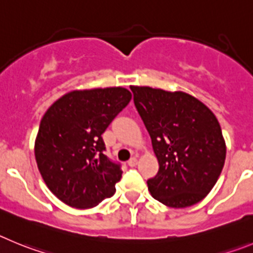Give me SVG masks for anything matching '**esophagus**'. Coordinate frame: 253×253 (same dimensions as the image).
<instances>
[{"instance_id": "1", "label": "esophagus", "mask_w": 253, "mask_h": 253, "mask_svg": "<svg viewBox=\"0 0 253 253\" xmlns=\"http://www.w3.org/2000/svg\"><path fill=\"white\" fill-rule=\"evenodd\" d=\"M136 165H137V158H135V156H133V158H131L128 160V166L133 168V166H136Z\"/></svg>"}]
</instances>
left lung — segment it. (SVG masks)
Wrapping results in <instances>:
<instances>
[{
  "mask_svg": "<svg viewBox=\"0 0 253 253\" xmlns=\"http://www.w3.org/2000/svg\"><path fill=\"white\" fill-rule=\"evenodd\" d=\"M131 90L159 161L158 174L147 180L150 193L172 208L197 204L217 183L226 160L218 120L184 92L150 87Z\"/></svg>",
  "mask_w": 253,
  "mask_h": 253,
  "instance_id": "1",
  "label": "left lung"
}]
</instances>
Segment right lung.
Wrapping results in <instances>:
<instances>
[{
  "label": "right lung",
  "mask_w": 253,
  "mask_h": 253,
  "mask_svg": "<svg viewBox=\"0 0 253 253\" xmlns=\"http://www.w3.org/2000/svg\"><path fill=\"white\" fill-rule=\"evenodd\" d=\"M126 88L74 90L42 117L35 142L39 171L47 188L74 208H92L116 192L121 164L107 155L102 133L131 101Z\"/></svg>",
  "instance_id": "right-lung-1"
}]
</instances>
